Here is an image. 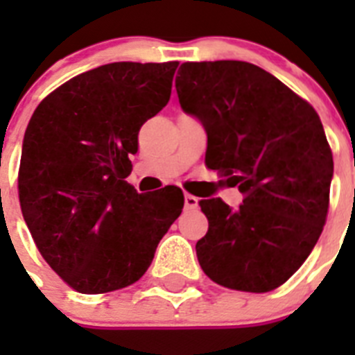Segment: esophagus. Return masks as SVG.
I'll return each mask as SVG.
<instances>
[{"instance_id": "1", "label": "esophagus", "mask_w": 355, "mask_h": 355, "mask_svg": "<svg viewBox=\"0 0 355 355\" xmlns=\"http://www.w3.org/2000/svg\"><path fill=\"white\" fill-rule=\"evenodd\" d=\"M197 202H199V199H197L196 196H190V193H187V196H184V208L187 209H196Z\"/></svg>"}]
</instances>
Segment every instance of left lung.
Wrapping results in <instances>:
<instances>
[{
  "mask_svg": "<svg viewBox=\"0 0 355 355\" xmlns=\"http://www.w3.org/2000/svg\"><path fill=\"white\" fill-rule=\"evenodd\" d=\"M175 90L208 135L206 165L238 187L243 202L199 200L209 222L197 259L211 281L265 293L299 270L329 209L332 163L311 105L249 62H187Z\"/></svg>",
  "mask_w": 355,
  "mask_h": 355,
  "instance_id": "1",
  "label": "left lung"
}]
</instances>
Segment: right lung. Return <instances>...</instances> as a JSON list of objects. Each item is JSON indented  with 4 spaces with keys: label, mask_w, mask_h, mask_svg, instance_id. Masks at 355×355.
<instances>
[{
    "label": "right lung",
    "mask_w": 355,
    "mask_h": 355,
    "mask_svg": "<svg viewBox=\"0 0 355 355\" xmlns=\"http://www.w3.org/2000/svg\"><path fill=\"white\" fill-rule=\"evenodd\" d=\"M178 62H115L49 94L26 128L19 200L37 249L80 293L139 281L181 215L178 187L139 193L126 181L139 131L171 99Z\"/></svg>",
    "instance_id": "1"
}]
</instances>
